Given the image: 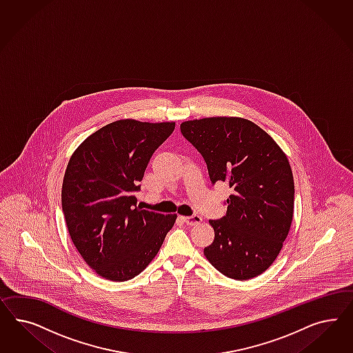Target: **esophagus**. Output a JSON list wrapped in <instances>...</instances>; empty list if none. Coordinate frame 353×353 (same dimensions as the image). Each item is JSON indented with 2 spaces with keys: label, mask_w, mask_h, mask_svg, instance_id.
Listing matches in <instances>:
<instances>
[{
  "label": "esophagus",
  "mask_w": 353,
  "mask_h": 353,
  "mask_svg": "<svg viewBox=\"0 0 353 353\" xmlns=\"http://www.w3.org/2000/svg\"><path fill=\"white\" fill-rule=\"evenodd\" d=\"M182 220L188 225H198L201 224L202 221V217L199 214H192V216H186V217H182Z\"/></svg>",
  "instance_id": "34e87169"
}]
</instances>
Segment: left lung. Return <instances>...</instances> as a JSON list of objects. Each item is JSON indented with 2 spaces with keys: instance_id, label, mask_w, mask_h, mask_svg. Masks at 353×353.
<instances>
[{
  "instance_id": "1",
  "label": "left lung",
  "mask_w": 353,
  "mask_h": 353,
  "mask_svg": "<svg viewBox=\"0 0 353 353\" xmlns=\"http://www.w3.org/2000/svg\"><path fill=\"white\" fill-rule=\"evenodd\" d=\"M182 136L203 157L210 180L232 188L226 214L210 220L208 261L238 281L257 277L273 264L294 214V177L276 141L241 118H204L182 123Z\"/></svg>"
}]
</instances>
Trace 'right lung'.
Segmentation results:
<instances>
[{
  "label": "right lung",
  "mask_w": 353,
  "mask_h": 353,
  "mask_svg": "<svg viewBox=\"0 0 353 353\" xmlns=\"http://www.w3.org/2000/svg\"><path fill=\"white\" fill-rule=\"evenodd\" d=\"M174 123L118 120L76 149L62 185L68 233L101 277L123 282L139 274L161 250L177 214L137 207L136 192L155 150Z\"/></svg>",
  "instance_id": "obj_1"
}]
</instances>
